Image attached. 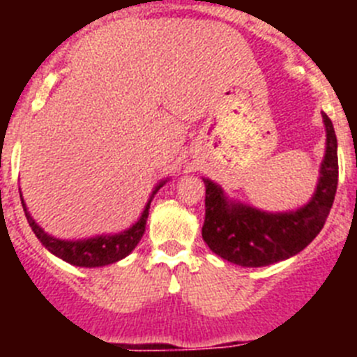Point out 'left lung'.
<instances>
[{"label":"left lung","mask_w":357,"mask_h":357,"mask_svg":"<svg viewBox=\"0 0 357 357\" xmlns=\"http://www.w3.org/2000/svg\"><path fill=\"white\" fill-rule=\"evenodd\" d=\"M327 130L326 159L317 193L295 213L268 214L239 204H229L223 191L206 182L204 241L223 259L239 266L257 268L284 261L304 250L326 223L338 188V143L333 121L324 112Z\"/></svg>","instance_id":"obj_1"}]
</instances>
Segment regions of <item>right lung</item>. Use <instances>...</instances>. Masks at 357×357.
I'll use <instances>...</instances> for the list:
<instances>
[{"instance_id":"right-lung-1","label":"right lung","mask_w":357,"mask_h":357,"mask_svg":"<svg viewBox=\"0 0 357 357\" xmlns=\"http://www.w3.org/2000/svg\"><path fill=\"white\" fill-rule=\"evenodd\" d=\"M162 184L157 185V189L153 191V195L159 191V188ZM21 204H23V198H21ZM24 214H26V220L30 223L33 234L37 236L44 247L48 248L52 254H55L56 257L64 259L66 263L75 264V266H85V268H94V266H105V264L116 263V261L123 259L125 255L130 254L139 239L144 234V227H146V218H148V209H150V202H148L146 209H144L143 216L134 227H130L128 230L121 232V234L116 236H105V238H94L87 239V241H61V239H55L52 236H48L37 225L33 220H31L30 214L26 213V207L23 204Z\"/></svg>"}]
</instances>
